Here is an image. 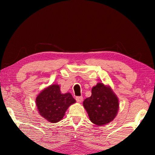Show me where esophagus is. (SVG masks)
Returning a JSON list of instances; mask_svg holds the SVG:
<instances>
[{"label": "esophagus", "mask_w": 155, "mask_h": 155, "mask_svg": "<svg viewBox=\"0 0 155 155\" xmlns=\"http://www.w3.org/2000/svg\"><path fill=\"white\" fill-rule=\"evenodd\" d=\"M76 101H77L78 103H81L83 101V97L82 96H77L76 97Z\"/></svg>", "instance_id": "1"}]
</instances>
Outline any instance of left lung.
I'll list each match as a JSON object with an SVG mask.
<instances>
[{
    "mask_svg": "<svg viewBox=\"0 0 155 155\" xmlns=\"http://www.w3.org/2000/svg\"><path fill=\"white\" fill-rule=\"evenodd\" d=\"M83 107L91 122L97 126L111 122L117 115L119 101L109 86L98 83L91 89V96L85 99Z\"/></svg>",
    "mask_w": 155,
    "mask_h": 155,
    "instance_id": "8db88e82",
    "label": "left lung"
}]
</instances>
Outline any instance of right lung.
Segmentation results:
<instances>
[{"label": "right lung", "mask_w": 155, "mask_h": 155, "mask_svg": "<svg viewBox=\"0 0 155 155\" xmlns=\"http://www.w3.org/2000/svg\"><path fill=\"white\" fill-rule=\"evenodd\" d=\"M35 103L41 116L49 122L56 123L62 120L68 107L76 101L71 94H62L59 85L52 84L38 94Z\"/></svg>", "instance_id": "obj_1"}]
</instances>
